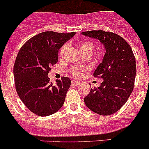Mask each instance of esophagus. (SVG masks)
<instances>
[{"label":"esophagus","instance_id":"esophagus-1","mask_svg":"<svg viewBox=\"0 0 149 149\" xmlns=\"http://www.w3.org/2000/svg\"><path fill=\"white\" fill-rule=\"evenodd\" d=\"M79 84H80V82H79V81H76V80H73V81H72V84H73V85L77 86V85H79Z\"/></svg>","mask_w":149,"mask_h":149}]
</instances>
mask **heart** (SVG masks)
Instances as JSON below:
<instances>
[{"instance_id":"obj_1","label":"heart","mask_w":149,"mask_h":149,"mask_svg":"<svg viewBox=\"0 0 149 149\" xmlns=\"http://www.w3.org/2000/svg\"><path fill=\"white\" fill-rule=\"evenodd\" d=\"M77 45L79 47L82 53H83L84 55H91L94 49V42L89 40H85V39H83V40H79V41L77 42ZM68 47V43H65L61 47L59 51L60 58H63V56L65 55V52H67ZM82 72H83V69L81 68L75 67L71 69V73L76 76H79L80 75H81Z\"/></svg>"}]
</instances>
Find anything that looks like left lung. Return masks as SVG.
Segmentation results:
<instances>
[{"mask_svg":"<svg viewBox=\"0 0 149 149\" xmlns=\"http://www.w3.org/2000/svg\"><path fill=\"white\" fill-rule=\"evenodd\" d=\"M81 34L98 39L106 49L102 62L94 73V77L102 78L104 81L98 88H91L84 102L88 109L99 115H112L125 104L134 88V54L128 43L115 33L92 30Z\"/></svg>","mask_w":149,"mask_h":149,"instance_id":"obj_1","label":"left lung"}]
</instances>
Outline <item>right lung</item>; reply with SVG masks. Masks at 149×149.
<instances>
[{
    "mask_svg": "<svg viewBox=\"0 0 149 149\" xmlns=\"http://www.w3.org/2000/svg\"><path fill=\"white\" fill-rule=\"evenodd\" d=\"M75 34L44 31L27 40L18 52L13 66L16 92L38 116H49L63 105L70 79L63 76L54 85L47 75L58 63L59 49Z\"/></svg>",
    "mask_w": 149,
    "mask_h": 149,
    "instance_id": "add662e5",
    "label": "right lung"
}]
</instances>
